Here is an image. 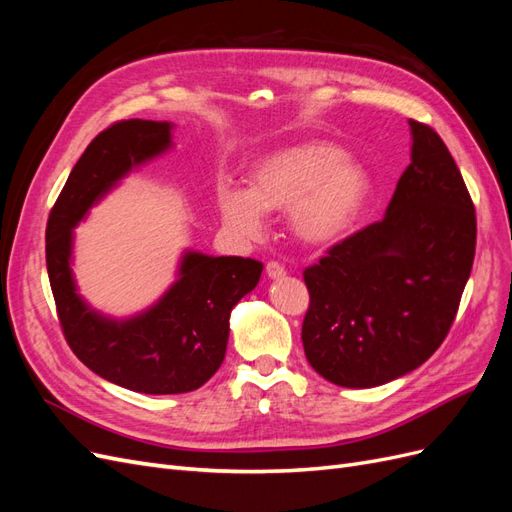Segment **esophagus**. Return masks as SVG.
Listing matches in <instances>:
<instances>
[{
    "mask_svg": "<svg viewBox=\"0 0 512 512\" xmlns=\"http://www.w3.org/2000/svg\"><path fill=\"white\" fill-rule=\"evenodd\" d=\"M265 271H267V275L271 277V280H280V277L286 275V269L280 265V262H269Z\"/></svg>",
    "mask_w": 512,
    "mask_h": 512,
    "instance_id": "obj_1",
    "label": "esophagus"
}]
</instances>
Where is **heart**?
Masks as SVG:
<instances>
[{"mask_svg":"<svg viewBox=\"0 0 512 512\" xmlns=\"http://www.w3.org/2000/svg\"><path fill=\"white\" fill-rule=\"evenodd\" d=\"M371 196L367 170L342 149L303 141L258 158L247 173V190L222 188L224 224L243 239L265 228L262 213H288V228L301 243L322 247L342 239Z\"/></svg>","mask_w":512,"mask_h":512,"instance_id":"heart-1","label":"heart"}]
</instances>
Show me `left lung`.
<instances>
[{"instance_id":"obj_1","label":"left lung","mask_w":512,"mask_h":512,"mask_svg":"<svg viewBox=\"0 0 512 512\" xmlns=\"http://www.w3.org/2000/svg\"><path fill=\"white\" fill-rule=\"evenodd\" d=\"M410 166L386 215L305 269L303 348L322 378L371 389L423 365L455 320L474 262L476 215L442 138L408 121Z\"/></svg>"}]
</instances>
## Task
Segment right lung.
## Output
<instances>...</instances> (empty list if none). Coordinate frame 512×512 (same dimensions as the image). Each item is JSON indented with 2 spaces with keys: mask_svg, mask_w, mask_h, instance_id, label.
Segmentation results:
<instances>
[{
  "mask_svg": "<svg viewBox=\"0 0 512 512\" xmlns=\"http://www.w3.org/2000/svg\"><path fill=\"white\" fill-rule=\"evenodd\" d=\"M173 123L128 119L89 143L46 224V269L66 342L100 378L147 395L190 393L220 369L230 312L260 280L262 262L185 250L177 280L145 312L111 318L72 273L74 228L134 168L173 147Z\"/></svg>",
  "mask_w": 512,
  "mask_h": 512,
  "instance_id": "1",
  "label": "right lung"
}]
</instances>
